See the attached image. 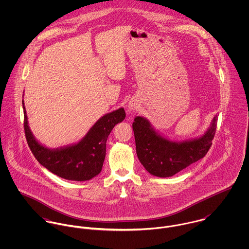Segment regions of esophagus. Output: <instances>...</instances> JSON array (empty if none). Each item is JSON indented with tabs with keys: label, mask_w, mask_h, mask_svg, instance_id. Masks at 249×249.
<instances>
[{
	"label": "esophagus",
	"mask_w": 249,
	"mask_h": 249,
	"mask_svg": "<svg viewBox=\"0 0 249 249\" xmlns=\"http://www.w3.org/2000/svg\"><path fill=\"white\" fill-rule=\"evenodd\" d=\"M128 109H129V111H132V110H134L135 109V107H134V105H128Z\"/></svg>",
	"instance_id": "34e87169"
}]
</instances>
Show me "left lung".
I'll use <instances>...</instances> for the list:
<instances>
[{"instance_id":"left-lung-1","label":"left lung","mask_w":249,"mask_h":249,"mask_svg":"<svg viewBox=\"0 0 249 249\" xmlns=\"http://www.w3.org/2000/svg\"><path fill=\"white\" fill-rule=\"evenodd\" d=\"M217 116L208 129L199 137L185 141H173L158 132L142 116L132 124L136 153L144 169L157 178H170L203 158L212 145Z\"/></svg>"}]
</instances>
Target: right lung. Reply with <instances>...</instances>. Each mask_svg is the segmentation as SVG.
<instances>
[{"label":"right lung","instance_id":"right-lung-1","mask_svg":"<svg viewBox=\"0 0 249 249\" xmlns=\"http://www.w3.org/2000/svg\"><path fill=\"white\" fill-rule=\"evenodd\" d=\"M22 103L27 142L43 167L59 178L71 181L90 180L101 173L106 158L108 135L113 127L125 118L123 107L99 119L80 141L57 148H50L38 142L34 136L29 126L24 100Z\"/></svg>","mask_w":249,"mask_h":249}]
</instances>
